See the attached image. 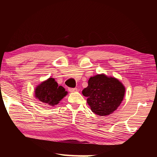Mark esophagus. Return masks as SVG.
I'll list each match as a JSON object with an SVG mask.
<instances>
[{"mask_svg": "<svg viewBox=\"0 0 157 157\" xmlns=\"http://www.w3.org/2000/svg\"><path fill=\"white\" fill-rule=\"evenodd\" d=\"M68 91H70V92H76V91H78V89L77 88H69L68 89Z\"/></svg>", "mask_w": 157, "mask_h": 157, "instance_id": "esophagus-1", "label": "esophagus"}]
</instances>
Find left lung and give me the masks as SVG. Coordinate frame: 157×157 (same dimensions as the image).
<instances>
[{
	"instance_id": "obj_1",
	"label": "left lung",
	"mask_w": 157,
	"mask_h": 157,
	"mask_svg": "<svg viewBox=\"0 0 157 157\" xmlns=\"http://www.w3.org/2000/svg\"><path fill=\"white\" fill-rule=\"evenodd\" d=\"M124 94L125 87L121 82L104 73L91 77L88 86L82 91L93 112L104 116L110 115L118 109Z\"/></svg>"
}]
</instances>
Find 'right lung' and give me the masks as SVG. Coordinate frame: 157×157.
<instances>
[{"label":"right lung","mask_w":157,"mask_h":157,"mask_svg":"<svg viewBox=\"0 0 157 157\" xmlns=\"http://www.w3.org/2000/svg\"><path fill=\"white\" fill-rule=\"evenodd\" d=\"M68 92L62 86H59L53 78L42 82L34 89V96L46 106L58 105Z\"/></svg>","instance_id":"add662e5"}]
</instances>
